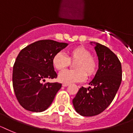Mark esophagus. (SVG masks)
Here are the masks:
<instances>
[{"instance_id": "esophagus-1", "label": "esophagus", "mask_w": 133, "mask_h": 133, "mask_svg": "<svg viewBox=\"0 0 133 133\" xmlns=\"http://www.w3.org/2000/svg\"><path fill=\"white\" fill-rule=\"evenodd\" d=\"M68 86V84H62V86H63V87H67Z\"/></svg>"}]
</instances>
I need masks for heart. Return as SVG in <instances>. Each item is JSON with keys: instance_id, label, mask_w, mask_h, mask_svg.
I'll list each match as a JSON object with an SVG mask.
<instances>
[{"instance_id": "heart-1", "label": "heart", "mask_w": 133, "mask_h": 133, "mask_svg": "<svg viewBox=\"0 0 133 133\" xmlns=\"http://www.w3.org/2000/svg\"><path fill=\"white\" fill-rule=\"evenodd\" d=\"M70 61H77L74 64L76 70H64L60 72L58 79L64 84L82 82L86 78V74L91 76L95 74L97 70L96 61L92 57L88 49L78 46L69 51L68 57L62 52L55 54L52 59V64L57 70H62L70 65Z\"/></svg>"}]
</instances>
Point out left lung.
<instances>
[{"label": "left lung", "instance_id": "8db88e82", "mask_svg": "<svg viewBox=\"0 0 133 133\" xmlns=\"http://www.w3.org/2000/svg\"><path fill=\"white\" fill-rule=\"evenodd\" d=\"M90 44L95 45L98 69L89 83L92 87L80 88L72 100L76 111L84 116H95L103 112L115 98L122 81V67L117 56L98 43Z\"/></svg>", "mask_w": 133, "mask_h": 133}]
</instances>
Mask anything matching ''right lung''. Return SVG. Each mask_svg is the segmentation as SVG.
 I'll use <instances>...</instances> for the list:
<instances>
[{
  "instance_id": "add662e5",
  "label": "right lung",
  "mask_w": 133,
  "mask_h": 133,
  "mask_svg": "<svg viewBox=\"0 0 133 133\" xmlns=\"http://www.w3.org/2000/svg\"><path fill=\"white\" fill-rule=\"evenodd\" d=\"M68 45L54 40H41L18 54L12 70V86L18 102L26 110L40 112L50 107L62 84L42 82L57 78L53 57Z\"/></svg>"
}]
</instances>
